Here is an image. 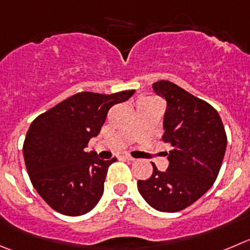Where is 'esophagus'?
<instances>
[{
	"instance_id": "34e87169",
	"label": "esophagus",
	"mask_w": 250,
	"mask_h": 250,
	"mask_svg": "<svg viewBox=\"0 0 250 250\" xmlns=\"http://www.w3.org/2000/svg\"><path fill=\"white\" fill-rule=\"evenodd\" d=\"M121 159H125V160H129V162H133V160H134V158L133 157H130L129 154H122V155H121Z\"/></svg>"
}]
</instances>
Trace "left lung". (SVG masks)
Returning a JSON list of instances; mask_svg holds the SVG:
<instances>
[{"label": "left lung", "instance_id": "8db88e82", "mask_svg": "<svg viewBox=\"0 0 250 250\" xmlns=\"http://www.w3.org/2000/svg\"><path fill=\"white\" fill-rule=\"evenodd\" d=\"M167 101L163 141L171 149L167 171L153 164L148 180H138V191L153 208L178 212L208 191L220 172L227 136L220 114L206 101L167 80L153 83Z\"/></svg>", "mask_w": 250, "mask_h": 250}]
</instances>
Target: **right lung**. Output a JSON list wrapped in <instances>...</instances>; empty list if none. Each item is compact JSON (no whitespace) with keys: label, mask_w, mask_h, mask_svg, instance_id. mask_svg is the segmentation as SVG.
Instances as JSON below:
<instances>
[{"label":"right lung","mask_w":250,"mask_h":250,"mask_svg":"<svg viewBox=\"0 0 250 250\" xmlns=\"http://www.w3.org/2000/svg\"><path fill=\"white\" fill-rule=\"evenodd\" d=\"M133 93L79 92L32 122L23 144L25 167L32 185L51 208L81 216L96 206L108 167L117 159H99L96 151L85 148L100 133L108 109Z\"/></svg>","instance_id":"1"}]
</instances>
